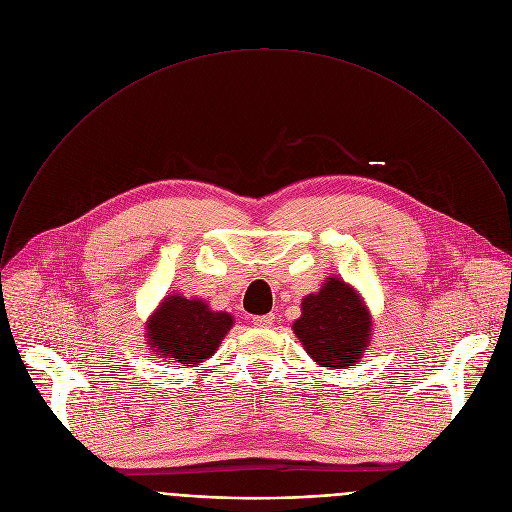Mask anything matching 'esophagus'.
I'll return each mask as SVG.
<instances>
[{
  "instance_id": "esophagus-1",
  "label": "esophagus",
  "mask_w": 512,
  "mask_h": 512,
  "mask_svg": "<svg viewBox=\"0 0 512 512\" xmlns=\"http://www.w3.org/2000/svg\"><path fill=\"white\" fill-rule=\"evenodd\" d=\"M273 320H275V316H273V314H267V316H255V318H253V324H255L257 328H269V326L273 324Z\"/></svg>"
}]
</instances>
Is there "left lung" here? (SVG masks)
<instances>
[{
    "instance_id": "1",
    "label": "left lung",
    "mask_w": 512,
    "mask_h": 512,
    "mask_svg": "<svg viewBox=\"0 0 512 512\" xmlns=\"http://www.w3.org/2000/svg\"><path fill=\"white\" fill-rule=\"evenodd\" d=\"M373 320L356 289L328 277L318 294L302 300L294 334L314 362L330 369L354 367L371 342Z\"/></svg>"
}]
</instances>
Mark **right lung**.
Segmentation results:
<instances>
[{
    "instance_id": "right-lung-1",
    "label": "right lung",
    "mask_w": 512,
    "mask_h": 512,
    "mask_svg": "<svg viewBox=\"0 0 512 512\" xmlns=\"http://www.w3.org/2000/svg\"><path fill=\"white\" fill-rule=\"evenodd\" d=\"M231 328V314L210 310L204 300H186L174 294L148 320L145 338L154 356L182 367H196L218 350Z\"/></svg>"
}]
</instances>
